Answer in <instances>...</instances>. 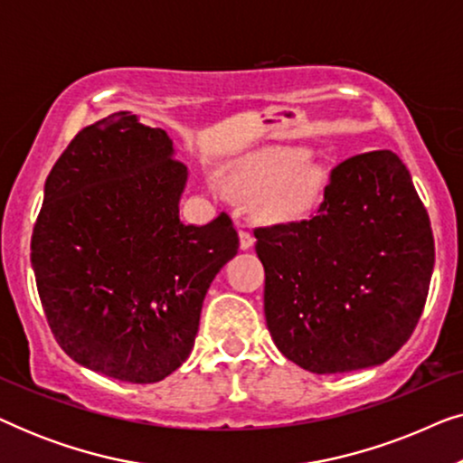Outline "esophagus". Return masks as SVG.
Returning <instances> with one entry per match:
<instances>
[{"mask_svg": "<svg viewBox=\"0 0 463 463\" xmlns=\"http://www.w3.org/2000/svg\"><path fill=\"white\" fill-rule=\"evenodd\" d=\"M252 244H255V238H252V233L246 232V230H240V249L249 250Z\"/></svg>", "mask_w": 463, "mask_h": 463, "instance_id": "34e87169", "label": "esophagus"}]
</instances>
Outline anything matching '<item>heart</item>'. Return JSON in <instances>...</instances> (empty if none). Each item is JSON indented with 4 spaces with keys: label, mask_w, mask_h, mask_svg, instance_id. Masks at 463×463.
Here are the masks:
<instances>
[{
    "label": "heart",
    "mask_w": 463,
    "mask_h": 463,
    "mask_svg": "<svg viewBox=\"0 0 463 463\" xmlns=\"http://www.w3.org/2000/svg\"><path fill=\"white\" fill-rule=\"evenodd\" d=\"M299 160L301 156L295 154V151H263V154L252 156L249 160L233 164L227 170V187L233 194L242 195V198H259V195L269 194L276 186H280V190L275 188L277 192L271 194L263 204L265 217H293V214L301 213L312 202L320 183L314 173H303L293 176L288 182L286 180L297 164H299ZM284 180L288 183L284 184ZM211 192L221 195L223 189H221L219 183L211 181Z\"/></svg>",
    "instance_id": "heart-1"
}]
</instances>
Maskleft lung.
<instances>
[{
  "instance_id": "left-lung-1",
  "label": "left lung",
  "mask_w": 463,
  "mask_h": 463,
  "mask_svg": "<svg viewBox=\"0 0 463 463\" xmlns=\"http://www.w3.org/2000/svg\"><path fill=\"white\" fill-rule=\"evenodd\" d=\"M265 322L309 373L382 364L407 344L434 269L430 217L390 149L331 170L312 219L257 227Z\"/></svg>"
}]
</instances>
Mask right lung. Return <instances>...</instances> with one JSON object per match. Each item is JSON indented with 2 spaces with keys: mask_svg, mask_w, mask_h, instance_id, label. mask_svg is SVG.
Returning <instances> with one entry per match:
<instances>
[{
  "mask_svg": "<svg viewBox=\"0 0 463 463\" xmlns=\"http://www.w3.org/2000/svg\"><path fill=\"white\" fill-rule=\"evenodd\" d=\"M185 183L170 137L128 111L80 130L50 170L31 265L54 339L78 364L156 383L192 354L238 232L225 213L183 223Z\"/></svg>",
  "mask_w": 463,
  "mask_h": 463,
  "instance_id": "obj_1",
  "label": "right lung"
}]
</instances>
